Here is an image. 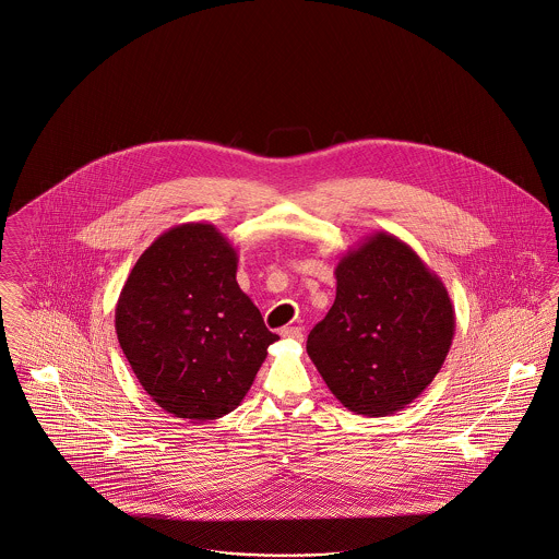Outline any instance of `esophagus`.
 <instances>
[{"label": "esophagus", "mask_w": 559, "mask_h": 559, "mask_svg": "<svg viewBox=\"0 0 559 559\" xmlns=\"http://www.w3.org/2000/svg\"><path fill=\"white\" fill-rule=\"evenodd\" d=\"M281 335L285 340H295V342L304 340V331L299 326H285V329H281Z\"/></svg>", "instance_id": "obj_1"}]
</instances>
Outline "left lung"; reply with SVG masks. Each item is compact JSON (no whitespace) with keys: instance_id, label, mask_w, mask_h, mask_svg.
Masks as SVG:
<instances>
[{"instance_id":"obj_1","label":"left lung","mask_w":559,"mask_h":559,"mask_svg":"<svg viewBox=\"0 0 559 559\" xmlns=\"http://www.w3.org/2000/svg\"><path fill=\"white\" fill-rule=\"evenodd\" d=\"M329 314L308 335L326 388L356 415H394L426 392L454 335L440 276L404 240L374 233L342 255Z\"/></svg>"}]
</instances>
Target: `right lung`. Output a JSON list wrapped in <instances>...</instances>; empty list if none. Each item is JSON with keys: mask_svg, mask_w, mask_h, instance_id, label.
Masks as SVG:
<instances>
[{"mask_svg": "<svg viewBox=\"0 0 559 559\" xmlns=\"http://www.w3.org/2000/svg\"><path fill=\"white\" fill-rule=\"evenodd\" d=\"M237 264V249L213 224H178L138 258L115 308L140 385L190 424L235 411L278 340L240 292Z\"/></svg>", "mask_w": 559, "mask_h": 559, "instance_id": "right-lung-1", "label": "right lung"}]
</instances>
